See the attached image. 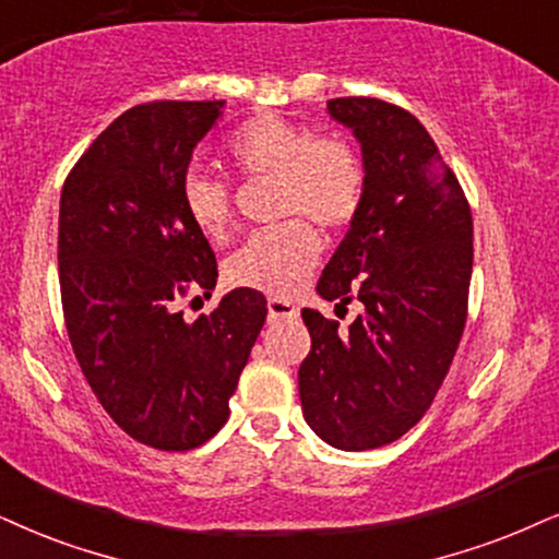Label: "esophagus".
<instances>
[{
	"label": "esophagus",
	"instance_id": "esophagus-1",
	"mask_svg": "<svg viewBox=\"0 0 559 559\" xmlns=\"http://www.w3.org/2000/svg\"><path fill=\"white\" fill-rule=\"evenodd\" d=\"M296 314H299V309H296L292 301L267 299V320H271V322L286 320V317H296Z\"/></svg>",
	"mask_w": 559,
	"mask_h": 559
}]
</instances>
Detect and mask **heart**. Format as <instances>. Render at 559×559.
Wrapping results in <instances>:
<instances>
[{"label": "heart", "instance_id": "obj_1", "mask_svg": "<svg viewBox=\"0 0 559 559\" xmlns=\"http://www.w3.org/2000/svg\"><path fill=\"white\" fill-rule=\"evenodd\" d=\"M229 165L242 178H275V214L288 219L255 231L224 265L235 288L288 296L312 273L322 255V239L307 218L328 231L350 227L364 206L366 167L348 139L317 133L281 116H255L224 141ZM190 224L209 239L231 229V193L224 180L190 169L180 186Z\"/></svg>", "mask_w": 559, "mask_h": 559}]
</instances>
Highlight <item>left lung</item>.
<instances>
[{
  "instance_id": "left-lung-1",
  "label": "left lung",
  "mask_w": 559,
  "mask_h": 559,
  "mask_svg": "<svg viewBox=\"0 0 559 559\" xmlns=\"http://www.w3.org/2000/svg\"><path fill=\"white\" fill-rule=\"evenodd\" d=\"M328 110L361 141L366 195L317 292L366 312L337 330L301 309L312 350L299 397L322 441L366 451L405 436L447 379L467 324L472 211L413 112L377 97H335Z\"/></svg>"
}]
</instances>
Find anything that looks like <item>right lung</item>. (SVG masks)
I'll list each match as a JSON object with an SVG mask.
<instances>
[{
	"label": "right lung",
	"instance_id": "obj_1",
	"mask_svg": "<svg viewBox=\"0 0 559 559\" xmlns=\"http://www.w3.org/2000/svg\"><path fill=\"white\" fill-rule=\"evenodd\" d=\"M222 108L133 105L92 141L61 190L59 284L74 356L105 413L159 451L201 447L227 423L267 314L252 288H235L195 322L180 312L188 296L209 299L218 278L180 186Z\"/></svg>",
	"mask_w": 559,
	"mask_h": 559
}]
</instances>
